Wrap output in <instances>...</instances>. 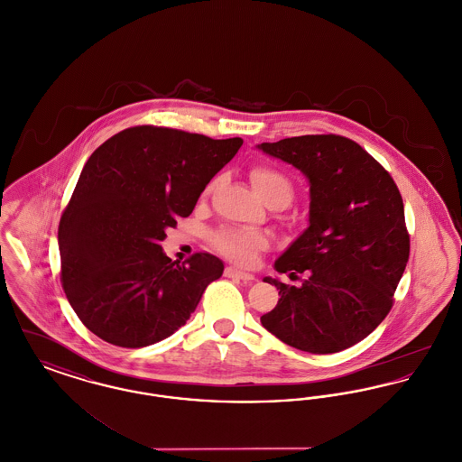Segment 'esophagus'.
Masks as SVG:
<instances>
[{
  "label": "esophagus",
  "instance_id": "1",
  "mask_svg": "<svg viewBox=\"0 0 462 462\" xmlns=\"http://www.w3.org/2000/svg\"><path fill=\"white\" fill-rule=\"evenodd\" d=\"M225 277H230V279H239L244 282H249V281H254V275L253 273H247V272H242L236 266H226L225 268Z\"/></svg>",
  "mask_w": 462,
  "mask_h": 462
}]
</instances>
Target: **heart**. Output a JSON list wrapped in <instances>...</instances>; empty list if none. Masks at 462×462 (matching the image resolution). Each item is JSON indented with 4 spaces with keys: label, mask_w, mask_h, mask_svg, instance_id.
<instances>
[{
    "label": "heart",
    "mask_w": 462,
    "mask_h": 462,
    "mask_svg": "<svg viewBox=\"0 0 462 462\" xmlns=\"http://www.w3.org/2000/svg\"><path fill=\"white\" fill-rule=\"evenodd\" d=\"M251 181L260 194V198L264 202L270 204H279L286 208L287 204L292 200L294 196V185L291 178L273 168V166H254L251 170ZM218 180L215 178L206 189L204 196H208ZM211 245L220 251L221 254L228 256L230 260L237 263L249 264L254 262L256 253L264 249L268 245V241L263 234L254 232V230H241V228H232V226H223L220 230L211 234Z\"/></svg>",
    "instance_id": "b5f03b06"
}]
</instances>
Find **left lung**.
Segmentation results:
<instances>
[{
  "instance_id": "1",
  "label": "left lung",
  "mask_w": 462,
  "mask_h": 462,
  "mask_svg": "<svg viewBox=\"0 0 462 462\" xmlns=\"http://www.w3.org/2000/svg\"><path fill=\"white\" fill-rule=\"evenodd\" d=\"M310 181V225L275 262L301 286L264 277L279 303L262 324L301 352L346 350L390 313L409 262L403 200L392 175L341 134H303L258 145Z\"/></svg>"
}]
</instances>
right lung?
Wrapping results in <instances>:
<instances>
[{
  "instance_id": "right-lung-1",
  "label": "right lung",
  "mask_w": 462,
  "mask_h": 462,
  "mask_svg": "<svg viewBox=\"0 0 462 462\" xmlns=\"http://www.w3.org/2000/svg\"><path fill=\"white\" fill-rule=\"evenodd\" d=\"M241 145L145 125L89 155L59 223V249L67 300L95 336L142 348L190 319L223 263L209 253L171 262L161 241Z\"/></svg>"
}]
</instances>
